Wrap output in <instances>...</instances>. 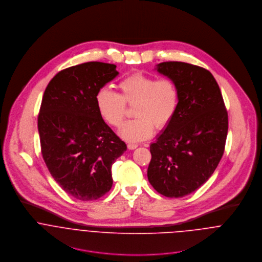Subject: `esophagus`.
I'll return each instance as SVG.
<instances>
[{
	"mask_svg": "<svg viewBox=\"0 0 262 262\" xmlns=\"http://www.w3.org/2000/svg\"><path fill=\"white\" fill-rule=\"evenodd\" d=\"M137 147H138L137 144H134V143H129V144H128V148L130 150L136 149Z\"/></svg>",
	"mask_w": 262,
	"mask_h": 262,
	"instance_id": "obj_1",
	"label": "esophagus"
}]
</instances>
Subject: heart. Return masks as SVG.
<instances>
[{
  "instance_id": "b5f03b06",
  "label": "heart",
  "mask_w": 262,
  "mask_h": 262,
  "mask_svg": "<svg viewBox=\"0 0 262 262\" xmlns=\"http://www.w3.org/2000/svg\"><path fill=\"white\" fill-rule=\"evenodd\" d=\"M118 88L120 94L108 88H101L96 95V104L100 116L110 126H122L127 105L134 107L136 118L127 122L120 131V136L132 143L149 139L154 127L165 128L173 119L179 108L180 91L170 78H159L135 73L123 78Z\"/></svg>"
}]
</instances>
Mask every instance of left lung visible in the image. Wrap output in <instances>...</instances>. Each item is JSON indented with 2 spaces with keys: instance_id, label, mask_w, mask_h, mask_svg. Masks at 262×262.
Returning <instances> with one entry per match:
<instances>
[{
  "instance_id": "obj_1",
  "label": "left lung",
  "mask_w": 262,
  "mask_h": 262,
  "mask_svg": "<svg viewBox=\"0 0 262 262\" xmlns=\"http://www.w3.org/2000/svg\"><path fill=\"white\" fill-rule=\"evenodd\" d=\"M156 70L178 84L180 103L171 122L150 145L147 177L162 195L182 198L203 186L217 168L224 153L228 113L208 70L181 61L161 62Z\"/></svg>"
}]
</instances>
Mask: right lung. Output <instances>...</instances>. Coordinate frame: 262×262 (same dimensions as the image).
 <instances>
[{"label": "right lung", "mask_w": 262, "mask_h": 262, "mask_svg": "<svg viewBox=\"0 0 262 262\" xmlns=\"http://www.w3.org/2000/svg\"><path fill=\"white\" fill-rule=\"evenodd\" d=\"M116 66L91 61L68 68L45 89L38 132L45 164L69 194L94 201L113 185L112 164L127 146L100 116L96 95L117 75Z\"/></svg>", "instance_id": "1"}]
</instances>
